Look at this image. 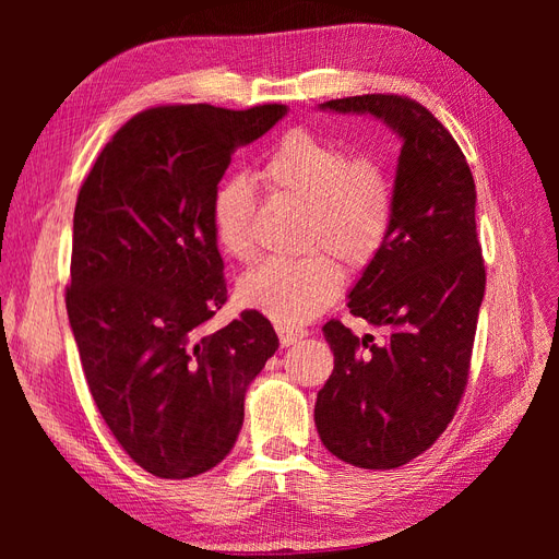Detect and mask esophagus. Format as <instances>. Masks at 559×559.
Instances as JSON below:
<instances>
[{
    "mask_svg": "<svg viewBox=\"0 0 559 559\" xmlns=\"http://www.w3.org/2000/svg\"><path fill=\"white\" fill-rule=\"evenodd\" d=\"M277 335H280L282 347H292V345L300 343L302 337L308 335V331L306 329H294V326H277Z\"/></svg>",
    "mask_w": 559,
    "mask_h": 559,
    "instance_id": "1",
    "label": "esophagus"
}]
</instances>
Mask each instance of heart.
Listing matches in <instances>:
<instances>
[{
	"instance_id": "1",
	"label": "heart",
	"mask_w": 559,
	"mask_h": 559,
	"mask_svg": "<svg viewBox=\"0 0 559 559\" xmlns=\"http://www.w3.org/2000/svg\"><path fill=\"white\" fill-rule=\"evenodd\" d=\"M265 175L280 191L308 205L306 247H326L349 267L376 259L394 218V189L384 167L310 130H292L270 151ZM214 240L230 259L249 261L253 238V183L228 175L212 195ZM341 267L326 253L298 261L273 259L238 284L245 308L296 326L329 308L341 292Z\"/></svg>"
}]
</instances>
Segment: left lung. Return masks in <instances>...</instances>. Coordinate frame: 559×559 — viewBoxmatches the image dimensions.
<instances>
[{
    "mask_svg": "<svg viewBox=\"0 0 559 559\" xmlns=\"http://www.w3.org/2000/svg\"><path fill=\"white\" fill-rule=\"evenodd\" d=\"M319 109L370 114L401 140L392 228L347 302L384 341L326 321L335 366L314 403L321 443L337 460L396 468L445 431L468 380L485 296L476 183L460 144L415 99L378 93Z\"/></svg>",
    "mask_w": 559,
    "mask_h": 559,
    "instance_id": "8db88e82",
    "label": "left lung"
}]
</instances>
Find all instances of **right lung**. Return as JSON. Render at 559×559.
Listing matches in <instances>:
<instances>
[{"mask_svg":"<svg viewBox=\"0 0 559 559\" xmlns=\"http://www.w3.org/2000/svg\"><path fill=\"white\" fill-rule=\"evenodd\" d=\"M284 114L146 109L114 134L79 191L67 317L99 415L158 478H193L224 460L247 389L280 347L257 310L210 324L228 298L212 195L235 148Z\"/></svg>","mask_w":559,"mask_h":559,"instance_id":"add662e5","label":"right lung"}]
</instances>
